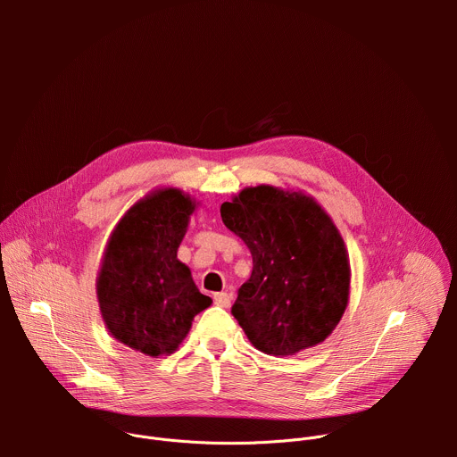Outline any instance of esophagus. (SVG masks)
<instances>
[{
    "mask_svg": "<svg viewBox=\"0 0 457 457\" xmlns=\"http://www.w3.org/2000/svg\"><path fill=\"white\" fill-rule=\"evenodd\" d=\"M213 300H215V303L220 305V307H229V305H231V296H229L228 293H215Z\"/></svg>",
    "mask_w": 457,
    "mask_h": 457,
    "instance_id": "obj_1",
    "label": "esophagus"
}]
</instances>
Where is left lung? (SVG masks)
I'll use <instances>...</instances> for the list:
<instances>
[{"mask_svg": "<svg viewBox=\"0 0 457 457\" xmlns=\"http://www.w3.org/2000/svg\"><path fill=\"white\" fill-rule=\"evenodd\" d=\"M220 217L253 256L231 307L253 347L284 358L321 344L351 293L349 253L328 212L300 189L260 184L233 195Z\"/></svg>", "mask_w": 457, "mask_h": 457, "instance_id": "left-lung-1", "label": "left lung"}]
</instances>
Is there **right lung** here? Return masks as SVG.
Here are the masks:
<instances>
[{
  "instance_id": "obj_1",
  "label": "right lung",
  "mask_w": 457,
  "mask_h": 457,
  "mask_svg": "<svg viewBox=\"0 0 457 457\" xmlns=\"http://www.w3.org/2000/svg\"><path fill=\"white\" fill-rule=\"evenodd\" d=\"M197 206L179 187H155L126 210L103 253L96 293L106 329L152 358L175 353L193 318L212 305L177 258Z\"/></svg>"
}]
</instances>
